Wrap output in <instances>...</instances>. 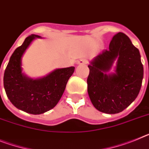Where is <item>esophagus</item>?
I'll return each mask as SVG.
<instances>
[{
	"label": "esophagus",
	"instance_id": "34e87169",
	"mask_svg": "<svg viewBox=\"0 0 149 149\" xmlns=\"http://www.w3.org/2000/svg\"><path fill=\"white\" fill-rule=\"evenodd\" d=\"M87 60L85 59H80L78 62H77V64H79V65L87 64Z\"/></svg>",
	"mask_w": 149,
	"mask_h": 149
}]
</instances>
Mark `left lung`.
Returning <instances> with one entry per match:
<instances>
[{
  "instance_id": "1",
  "label": "left lung",
  "mask_w": 149,
  "mask_h": 149,
  "mask_svg": "<svg viewBox=\"0 0 149 149\" xmlns=\"http://www.w3.org/2000/svg\"><path fill=\"white\" fill-rule=\"evenodd\" d=\"M116 59V73L107 75ZM88 68L87 92L93 106L100 111L121 112L138 96L143 65L139 49L124 33L114 35L109 49L95 57Z\"/></svg>"
}]
</instances>
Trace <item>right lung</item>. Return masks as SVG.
<instances>
[{"instance_id":"right-lung-1","label":"right lung","mask_w":149,"mask_h":149,"mask_svg":"<svg viewBox=\"0 0 149 149\" xmlns=\"http://www.w3.org/2000/svg\"><path fill=\"white\" fill-rule=\"evenodd\" d=\"M40 36L31 35L16 48L10 56L3 75V86L10 101L22 111L40 114L55 107L64 93L74 67L58 68L47 76L31 79L22 72V56L32 40Z\"/></svg>"}]
</instances>
